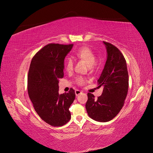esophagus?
I'll use <instances>...</instances> for the list:
<instances>
[{
    "mask_svg": "<svg viewBox=\"0 0 153 153\" xmlns=\"http://www.w3.org/2000/svg\"><path fill=\"white\" fill-rule=\"evenodd\" d=\"M81 93H82V91H80V90H76L75 91V94H76V96H78V95H80Z\"/></svg>",
    "mask_w": 153,
    "mask_h": 153,
    "instance_id": "esophagus-1",
    "label": "esophagus"
}]
</instances>
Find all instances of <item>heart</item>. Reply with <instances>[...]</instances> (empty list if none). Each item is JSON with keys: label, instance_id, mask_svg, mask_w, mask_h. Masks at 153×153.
Returning <instances> with one entry per match:
<instances>
[{"label": "heart", "instance_id": "obj_1", "mask_svg": "<svg viewBox=\"0 0 153 153\" xmlns=\"http://www.w3.org/2000/svg\"><path fill=\"white\" fill-rule=\"evenodd\" d=\"M76 56L78 59L84 61L89 67L93 66L96 62V55L93 52H92V50L91 49L86 47H82L78 50L77 51V52L76 53ZM73 65L74 62L73 59H71V58H68L66 60L65 64L66 70L68 72L72 71L73 69ZM76 82L78 85H82L85 84V79L82 76H78L76 78Z\"/></svg>", "mask_w": 153, "mask_h": 153}]
</instances>
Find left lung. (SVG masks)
<instances>
[{"mask_svg": "<svg viewBox=\"0 0 153 153\" xmlns=\"http://www.w3.org/2000/svg\"><path fill=\"white\" fill-rule=\"evenodd\" d=\"M106 61L98 80V87H103L102 94L96 99L88 93L85 104L89 116L99 122H108L119 114L128 91L129 77L127 64L123 53L116 47L105 42Z\"/></svg>", "mask_w": 153, "mask_h": 153, "instance_id": "obj_1", "label": "left lung"}]
</instances>
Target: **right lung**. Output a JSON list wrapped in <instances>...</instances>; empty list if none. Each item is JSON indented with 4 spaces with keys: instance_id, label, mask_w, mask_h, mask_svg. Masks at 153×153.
I'll return each mask as SVG.
<instances>
[{
    "instance_id": "1",
    "label": "right lung",
    "mask_w": 153,
    "mask_h": 153,
    "mask_svg": "<svg viewBox=\"0 0 153 153\" xmlns=\"http://www.w3.org/2000/svg\"><path fill=\"white\" fill-rule=\"evenodd\" d=\"M73 45L51 43L32 58L28 73V94L36 112L45 122L62 126L71 119L69 108L75 99L71 88L59 94V82L64 76V61Z\"/></svg>"
}]
</instances>
